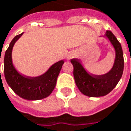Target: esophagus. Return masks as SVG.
<instances>
[{"mask_svg": "<svg viewBox=\"0 0 131 131\" xmlns=\"http://www.w3.org/2000/svg\"><path fill=\"white\" fill-rule=\"evenodd\" d=\"M75 56H76L75 53H74V52H69V53L67 54L66 58H67V59H72V58L75 57Z\"/></svg>", "mask_w": 131, "mask_h": 131, "instance_id": "1", "label": "esophagus"}]
</instances>
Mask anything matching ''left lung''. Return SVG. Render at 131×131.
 <instances>
[{"instance_id": "8db88e82", "label": "left lung", "mask_w": 131, "mask_h": 131, "mask_svg": "<svg viewBox=\"0 0 131 131\" xmlns=\"http://www.w3.org/2000/svg\"><path fill=\"white\" fill-rule=\"evenodd\" d=\"M105 36L113 46L115 52L113 66L107 73L90 75L78 59H71L75 84L83 94L90 97H100L109 93L116 87L124 71V57L121 43L111 31H106Z\"/></svg>"}]
</instances>
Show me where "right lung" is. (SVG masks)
Listing matches in <instances>:
<instances>
[{
	"label": "right lung",
	"instance_id": "1",
	"mask_svg": "<svg viewBox=\"0 0 131 131\" xmlns=\"http://www.w3.org/2000/svg\"><path fill=\"white\" fill-rule=\"evenodd\" d=\"M23 35H16L10 42L5 52L4 59V72L7 83L19 96L27 100H39L50 95L56 87L58 75L64 63V60L53 64L48 70L39 76L25 77L15 68L12 60V51L15 43ZM1 62V56H0Z\"/></svg>",
	"mask_w": 131,
	"mask_h": 131
}]
</instances>
